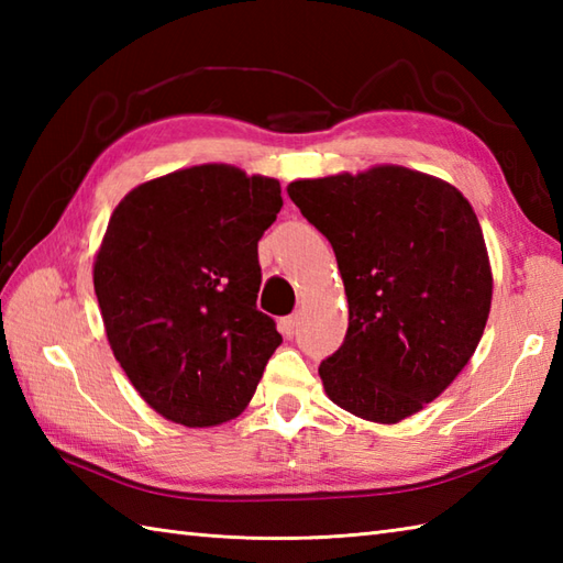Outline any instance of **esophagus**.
Returning <instances> with one entry per match:
<instances>
[{"instance_id": "obj_1", "label": "esophagus", "mask_w": 563, "mask_h": 563, "mask_svg": "<svg viewBox=\"0 0 563 563\" xmlns=\"http://www.w3.org/2000/svg\"><path fill=\"white\" fill-rule=\"evenodd\" d=\"M300 314H290V317H283L280 321H278V327H280V331L285 333V336H295L297 333V327H300Z\"/></svg>"}]
</instances>
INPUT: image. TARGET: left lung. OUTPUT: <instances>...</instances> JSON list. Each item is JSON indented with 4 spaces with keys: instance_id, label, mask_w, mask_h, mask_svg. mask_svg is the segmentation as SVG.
<instances>
[{
    "instance_id": "left-lung-1",
    "label": "left lung",
    "mask_w": 563,
    "mask_h": 563,
    "mask_svg": "<svg viewBox=\"0 0 563 563\" xmlns=\"http://www.w3.org/2000/svg\"><path fill=\"white\" fill-rule=\"evenodd\" d=\"M288 196L324 234L349 297V331L319 365L327 397L373 423L438 399L482 341L494 275L457 188L397 164L297 178Z\"/></svg>"
}]
</instances>
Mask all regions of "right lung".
<instances>
[{
  "mask_svg": "<svg viewBox=\"0 0 563 563\" xmlns=\"http://www.w3.org/2000/svg\"><path fill=\"white\" fill-rule=\"evenodd\" d=\"M283 208L275 178L200 164L135 186L93 256L115 361L154 411L186 428L242 413L283 343L256 309L258 239Z\"/></svg>",
  "mask_w": 563,
  "mask_h": 563,
  "instance_id": "add662e5",
  "label": "right lung"
}]
</instances>
